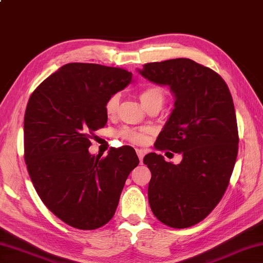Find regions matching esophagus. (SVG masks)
<instances>
[{
  "label": "esophagus",
  "instance_id": "esophagus-1",
  "mask_svg": "<svg viewBox=\"0 0 263 263\" xmlns=\"http://www.w3.org/2000/svg\"><path fill=\"white\" fill-rule=\"evenodd\" d=\"M136 153H137V155H138V158H139L140 163H142V162H143V158H144V156H145V151H143V149H136Z\"/></svg>",
  "mask_w": 263,
  "mask_h": 263
}]
</instances>
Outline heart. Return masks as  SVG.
<instances>
[{
	"label": "heart",
	"mask_w": 263,
	"mask_h": 263,
	"mask_svg": "<svg viewBox=\"0 0 263 263\" xmlns=\"http://www.w3.org/2000/svg\"><path fill=\"white\" fill-rule=\"evenodd\" d=\"M139 99L145 109L153 106H158L161 108L165 101V92L161 87L151 85L143 88L139 91ZM120 105V96L115 93L107 99L105 104V112L108 117H115L119 109ZM148 128H124L119 133V135L126 139L127 142L133 144H144L147 140L148 135Z\"/></svg>",
	"instance_id": "1"
}]
</instances>
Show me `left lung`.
<instances>
[{
    "label": "left lung",
    "mask_w": 263,
    "mask_h": 263,
    "mask_svg": "<svg viewBox=\"0 0 263 263\" xmlns=\"http://www.w3.org/2000/svg\"><path fill=\"white\" fill-rule=\"evenodd\" d=\"M139 73L174 93L155 148L183 156L177 165L156 153L144 157L152 212L171 228H190L212 212L232 175L239 144L232 96L219 73L186 58L146 63Z\"/></svg>",
    "instance_id": "obj_1"
}]
</instances>
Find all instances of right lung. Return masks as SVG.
<instances>
[{
    "label": "right lung",
    "mask_w": 263,
    "mask_h": 263,
    "mask_svg": "<svg viewBox=\"0 0 263 263\" xmlns=\"http://www.w3.org/2000/svg\"><path fill=\"white\" fill-rule=\"evenodd\" d=\"M123 68L72 62L42 81L24 115V161L51 212L68 226L98 229L111 220L129 173L139 164L130 146L89 153L107 123L105 104L129 83Z\"/></svg>",
    "instance_id": "obj_1"
}]
</instances>
